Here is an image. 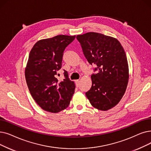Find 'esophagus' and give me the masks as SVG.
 I'll list each match as a JSON object with an SVG mask.
<instances>
[{"mask_svg": "<svg viewBox=\"0 0 151 151\" xmlns=\"http://www.w3.org/2000/svg\"><path fill=\"white\" fill-rule=\"evenodd\" d=\"M75 84H76V87H78V86H79V85H80V81L79 80H76L75 81Z\"/></svg>", "mask_w": 151, "mask_h": 151, "instance_id": "obj_1", "label": "esophagus"}]
</instances>
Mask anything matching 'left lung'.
<instances>
[{
	"mask_svg": "<svg viewBox=\"0 0 151 151\" xmlns=\"http://www.w3.org/2000/svg\"><path fill=\"white\" fill-rule=\"evenodd\" d=\"M83 54L97 67L91 75L92 86L86 96L94 108L106 111L115 107L125 93L129 69L127 58L116 39L98 32L78 35Z\"/></svg>",
	"mask_w": 151,
	"mask_h": 151,
	"instance_id": "obj_1",
	"label": "left lung"
}]
</instances>
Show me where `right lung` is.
Instances as JSON below:
<instances>
[{
	"label": "right lung",
	"instance_id": "1",
	"mask_svg": "<svg viewBox=\"0 0 151 151\" xmlns=\"http://www.w3.org/2000/svg\"><path fill=\"white\" fill-rule=\"evenodd\" d=\"M75 39V36L58 35L38 41L29 54L25 78L30 93L43 110L58 113L68 107L75 85L68 72L59 81L57 71L62 67L63 52Z\"/></svg>",
	"mask_w": 151,
	"mask_h": 151
}]
</instances>
